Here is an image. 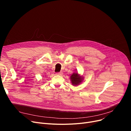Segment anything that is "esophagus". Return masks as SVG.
Segmentation results:
<instances>
[{
	"instance_id": "esophagus-1",
	"label": "esophagus",
	"mask_w": 131,
	"mask_h": 131,
	"mask_svg": "<svg viewBox=\"0 0 131 131\" xmlns=\"http://www.w3.org/2000/svg\"><path fill=\"white\" fill-rule=\"evenodd\" d=\"M56 75H63V73H62V72H57V73H56Z\"/></svg>"
}]
</instances>
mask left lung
Listing matches in <instances>:
<instances>
[{
    "label": "left lung",
    "mask_w": 131,
    "mask_h": 131,
    "mask_svg": "<svg viewBox=\"0 0 131 131\" xmlns=\"http://www.w3.org/2000/svg\"><path fill=\"white\" fill-rule=\"evenodd\" d=\"M71 80L72 81V83L74 85H79L82 82V78L79 76L78 74L73 73L71 76Z\"/></svg>",
    "instance_id": "obj_1"
}]
</instances>
